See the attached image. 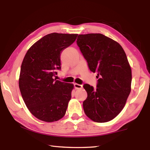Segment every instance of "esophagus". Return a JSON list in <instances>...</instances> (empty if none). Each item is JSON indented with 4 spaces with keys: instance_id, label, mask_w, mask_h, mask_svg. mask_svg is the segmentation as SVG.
<instances>
[{
    "instance_id": "esophagus-1",
    "label": "esophagus",
    "mask_w": 150,
    "mask_h": 150,
    "mask_svg": "<svg viewBox=\"0 0 150 150\" xmlns=\"http://www.w3.org/2000/svg\"><path fill=\"white\" fill-rule=\"evenodd\" d=\"M74 88L75 89H81L82 88V86L77 83H74Z\"/></svg>"
}]
</instances>
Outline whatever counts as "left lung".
I'll return each mask as SVG.
<instances>
[{"label": "left lung", "mask_w": 150, "mask_h": 150, "mask_svg": "<svg viewBox=\"0 0 150 150\" xmlns=\"http://www.w3.org/2000/svg\"><path fill=\"white\" fill-rule=\"evenodd\" d=\"M77 44L90 71L97 73V88L85 84V114L97 122L113 119L122 110L131 91L132 69L116 41L100 33L79 35Z\"/></svg>", "instance_id": "8db88e82"}]
</instances>
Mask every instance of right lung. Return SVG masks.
Returning <instances> with one entry per match:
<instances>
[{"label": "right lung", "mask_w": 150, "mask_h": 150, "mask_svg": "<svg viewBox=\"0 0 150 150\" xmlns=\"http://www.w3.org/2000/svg\"><path fill=\"white\" fill-rule=\"evenodd\" d=\"M78 34L52 33L28 50L22 61L18 85L31 114L52 122L64 116L73 84L53 79L60 69V53L75 42Z\"/></svg>", "instance_id": "1"}]
</instances>
